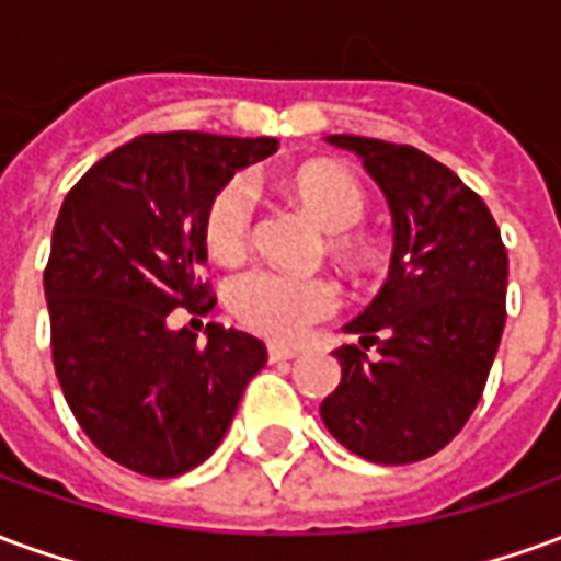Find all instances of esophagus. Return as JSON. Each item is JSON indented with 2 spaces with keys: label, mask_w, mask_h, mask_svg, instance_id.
Segmentation results:
<instances>
[{
  "label": "esophagus",
  "mask_w": 561,
  "mask_h": 561,
  "mask_svg": "<svg viewBox=\"0 0 561 561\" xmlns=\"http://www.w3.org/2000/svg\"><path fill=\"white\" fill-rule=\"evenodd\" d=\"M267 357L276 364V360H294L300 357V348H291V345H270Z\"/></svg>",
  "instance_id": "1"
}]
</instances>
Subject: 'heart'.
I'll return each instance as SVG.
<instances>
[{
  "label": "heart",
  "instance_id": "obj_1",
  "mask_svg": "<svg viewBox=\"0 0 561 561\" xmlns=\"http://www.w3.org/2000/svg\"><path fill=\"white\" fill-rule=\"evenodd\" d=\"M291 192L328 233L354 231L366 216L364 185L336 164H304L291 176ZM255 221V192L245 176L221 183L204 209V243L209 255L233 261L245 252ZM228 306L245 328L270 340H300L312 324L324 321L340 306V288L321 276H291L255 267L228 285Z\"/></svg>",
  "mask_w": 561,
  "mask_h": 561
}]
</instances>
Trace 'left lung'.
I'll return each mask as SVG.
<instances>
[{"label":"left lung","instance_id":"left-lung-1","mask_svg":"<svg viewBox=\"0 0 561 561\" xmlns=\"http://www.w3.org/2000/svg\"><path fill=\"white\" fill-rule=\"evenodd\" d=\"M388 197V282L345 333L379 345L336 348L340 388L321 402L330 435L357 457L402 466L433 457L481 400L505 330L507 252L490 209L457 173L421 149L328 135Z\"/></svg>","mask_w":561,"mask_h":561}]
</instances>
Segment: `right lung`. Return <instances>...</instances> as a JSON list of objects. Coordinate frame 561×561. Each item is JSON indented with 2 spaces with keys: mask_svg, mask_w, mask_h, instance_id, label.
I'll use <instances>...</instances> for the list:
<instances>
[{
  "mask_svg": "<svg viewBox=\"0 0 561 561\" xmlns=\"http://www.w3.org/2000/svg\"><path fill=\"white\" fill-rule=\"evenodd\" d=\"M276 147L140 135L95 161L62 201L44 270L56 378L92 445L138 474L201 466L267 364L264 342L243 330L207 324L201 345L188 328H168V316L209 294L195 270L207 261L213 192Z\"/></svg>",
  "mask_w": 561,
  "mask_h": 561,
  "instance_id": "add662e5",
  "label": "right lung"
}]
</instances>
